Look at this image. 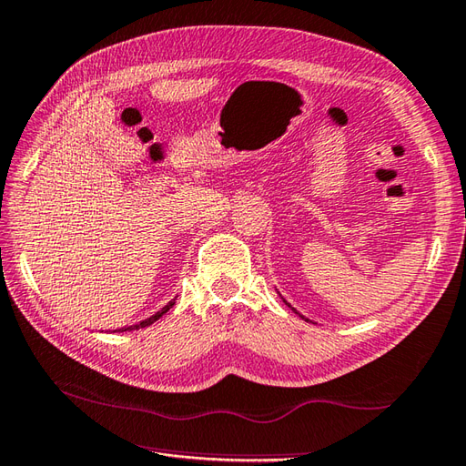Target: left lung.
<instances>
[{"mask_svg": "<svg viewBox=\"0 0 466 466\" xmlns=\"http://www.w3.org/2000/svg\"><path fill=\"white\" fill-rule=\"evenodd\" d=\"M282 299H284V298H282ZM284 304H286V306H288V308H291V306H289V304H288V301H286V299H284ZM291 311H296V313H298V316H299V318H301V319H306V321H309V323H313V321H311V319H308V318H304V316H301V313H299V311H298V309H296V308H291Z\"/></svg>", "mask_w": 466, "mask_h": 466, "instance_id": "left-lung-1", "label": "left lung"}]
</instances>
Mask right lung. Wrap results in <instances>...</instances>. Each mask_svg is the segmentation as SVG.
Listing matches in <instances>:
<instances>
[{
  "instance_id": "1",
  "label": "right lung",
  "mask_w": 466,
  "mask_h": 466,
  "mask_svg": "<svg viewBox=\"0 0 466 466\" xmlns=\"http://www.w3.org/2000/svg\"><path fill=\"white\" fill-rule=\"evenodd\" d=\"M175 301H177V298H172L168 304L165 306V308H160L157 313H153V316L150 318H147V319H143V321H138V323H135V326H125V328H121V329H115L116 333H123V331H135V329H143V328H148V326H153V323L157 321V319H160L162 316H165V313L175 306Z\"/></svg>"
}]
</instances>
